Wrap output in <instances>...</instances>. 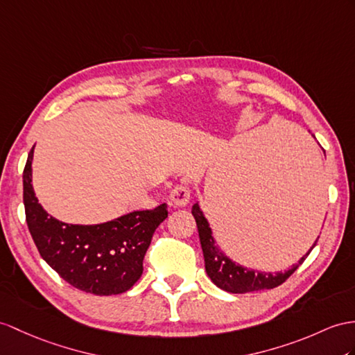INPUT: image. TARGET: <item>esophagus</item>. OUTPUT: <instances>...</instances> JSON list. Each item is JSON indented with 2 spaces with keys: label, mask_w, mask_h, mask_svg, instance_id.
Segmentation results:
<instances>
[{
  "label": "esophagus",
  "mask_w": 355,
  "mask_h": 355,
  "mask_svg": "<svg viewBox=\"0 0 355 355\" xmlns=\"http://www.w3.org/2000/svg\"><path fill=\"white\" fill-rule=\"evenodd\" d=\"M170 203L175 207H184L189 203V189L187 187L178 185L171 189Z\"/></svg>",
  "instance_id": "obj_1"
}]
</instances>
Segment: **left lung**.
I'll return each mask as SVG.
<instances>
[{"label": "left lung", "instance_id": "obj_1", "mask_svg": "<svg viewBox=\"0 0 355 355\" xmlns=\"http://www.w3.org/2000/svg\"><path fill=\"white\" fill-rule=\"evenodd\" d=\"M315 137V135H313ZM193 217L196 218L198 238H200V244L203 250L205 257V268L209 279L217 284V286L226 292L232 293H247V292H256L263 289H274L280 286L282 283L286 282L291 275L297 271V268L304 262V259L312 252L316 245L318 239L310 247L309 252L302 256L297 265L289 268L284 272H261L253 271L248 268L235 263L224 254L221 250L215 245V239L212 236V230L209 227V223L205 218V215L200 209L198 203L193 205ZM319 238V236H318Z\"/></svg>", "mask_w": 355, "mask_h": 355}]
</instances>
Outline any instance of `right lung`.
Here are the masks:
<instances>
[{"label": "right lung", "mask_w": 355, "mask_h": 355, "mask_svg": "<svg viewBox=\"0 0 355 355\" xmlns=\"http://www.w3.org/2000/svg\"><path fill=\"white\" fill-rule=\"evenodd\" d=\"M34 148L24 168V206L40 256L73 288L93 295H117L143 274V259L155 230L167 218V205L134 211L102 224H67L49 215L31 185Z\"/></svg>", "instance_id": "right-lung-1"}]
</instances>
